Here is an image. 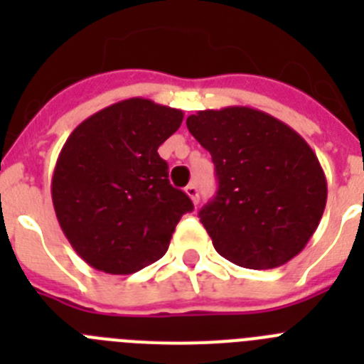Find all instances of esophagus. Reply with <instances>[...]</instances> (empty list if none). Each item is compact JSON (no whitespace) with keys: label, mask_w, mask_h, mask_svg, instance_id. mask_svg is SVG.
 <instances>
[{"label":"esophagus","mask_w":364,"mask_h":364,"mask_svg":"<svg viewBox=\"0 0 364 364\" xmlns=\"http://www.w3.org/2000/svg\"><path fill=\"white\" fill-rule=\"evenodd\" d=\"M186 195H188V197L191 198V200L195 202V204H197V202H198V188H197V184H189L188 188H186Z\"/></svg>","instance_id":"34e87169"}]
</instances>
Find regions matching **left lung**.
Returning a JSON list of instances; mask_svg holds the SVG:
<instances>
[{"instance_id":"left-lung-1","label":"left lung","mask_w":364,"mask_h":364,"mask_svg":"<svg viewBox=\"0 0 364 364\" xmlns=\"http://www.w3.org/2000/svg\"><path fill=\"white\" fill-rule=\"evenodd\" d=\"M210 151L218 189L198 213L218 255L250 269L304 250L326 205V176L306 140L253 107L205 109L186 120Z\"/></svg>"}]
</instances>
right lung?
<instances>
[{
    "label": "right lung",
    "mask_w": 364,
    "mask_h": 364,
    "mask_svg": "<svg viewBox=\"0 0 364 364\" xmlns=\"http://www.w3.org/2000/svg\"><path fill=\"white\" fill-rule=\"evenodd\" d=\"M182 120L178 109L122 100L83 120L60 151L50 184L56 218L98 272L129 275L162 259L182 215L193 211L159 154Z\"/></svg>",
    "instance_id": "obj_1"
}]
</instances>
